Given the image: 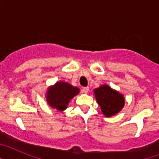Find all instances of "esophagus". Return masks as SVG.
<instances>
[{"label": "esophagus", "mask_w": 159, "mask_h": 159, "mask_svg": "<svg viewBox=\"0 0 159 159\" xmlns=\"http://www.w3.org/2000/svg\"><path fill=\"white\" fill-rule=\"evenodd\" d=\"M81 91H82L83 93L87 94L88 92V91H89V88H88V87H85V88H83Z\"/></svg>", "instance_id": "esophagus-1"}]
</instances>
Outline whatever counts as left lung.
<instances>
[{"mask_svg":"<svg viewBox=\"0 0 159 159\" xmlns=\"http://www.w3.org/2000/svg\"><path fill=\"white\" fill-rule=\"evenodd\" d=\"M94 93L102 114L106 117L116 115L124 106L125 99L123 95L107 84H103L94 90Z\"/></svg>","mask_w":159,"mask_h":159,"instance_id":"1","label":"left lung"}]
</instances>
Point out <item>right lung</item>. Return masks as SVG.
<instances>
[{
  "label": "right lung",
  "mask_w": 159,
  "mask_h": 159,
  "mask_svg": "<svg viewBox=\"0 0 159 159\" xmlns=\"http://www.w3.org/2000/svg\"><path fill=\"white\" fill-rule=\"evenodd\" d=\"M80 89L71 86L68 83L57 82L52 87H49L46 93L47 102L51 107L57 110L64 111L67 108L70 100L78 95Z\"/></svg>",
  "instance_id": "right-lung-1"
}]
</instances>
